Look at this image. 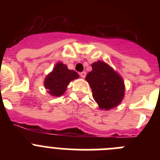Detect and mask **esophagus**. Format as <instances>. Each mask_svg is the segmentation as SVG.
Returning <instances> with one entry per match:
<instances>
[{
	"label": "esophagus",
	"mask_w": 160,
	"mask_h": 160,
	"mask_svg": "<svg viewBox=\"0 0 160 160\" xmlns=\"http://www.w3.org/2000/svg\"><path fill=\"white\" fill-rule=\"evenodd\" d=\"M86 75H87V73H86V72H85V71L81 72V73H80V76H81V77L82 78H84L86 77Z\"/></svg>",
	"instance_id": "1"
}]
</instances>
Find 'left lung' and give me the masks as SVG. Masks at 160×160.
I'll return each mask as SVG.
<instances>
[{"mask_svg": "<svg viewBox=\"0 0 160 160\" xmlns=\"http://www.w3.org/2000/svg\"><path fill=\"white\" fill-rule=\"evenodd\" d=\"M92 90L93 98L100 109L110 110L117 107L124 96L122 78L107 63L98 61L86 77Z\"/></svg>", "mask_w": 160, "mask_h": 160, "instance_id": "8db88e82", "label": "left lung"}]
</instances>
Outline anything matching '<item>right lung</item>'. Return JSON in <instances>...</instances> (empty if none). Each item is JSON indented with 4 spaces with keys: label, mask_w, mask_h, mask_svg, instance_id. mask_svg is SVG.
Returning <instances> with one entry per match:
<instances>
[{
    "label": "right lung",
    "mask_w": 160,
    "mask_h": 160,
    "mask_svg": "<svg viewBox=\"0 0 160 160\" xmlns=\"http://www.w3.org/2000/svg\"><path fill=\"white\" fill-rule=\"evenodd\" d=\"M78 78V74L74 70H69L66 65L59 62L46 78L44 85L51 95L58 97L64 94L69 83Z\"/></svg>",
    "instance_id": "add662e5"
}]
</instances>
